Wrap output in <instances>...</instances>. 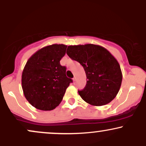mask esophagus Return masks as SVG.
<instances>
[{
    "mask_svg": "<svg viewBox=\"0 0 146 146\" xmlns=\"http://www.w3.org/2000/svg\"><path fill=\"white\" fill-rule=\"evenodd\" d=\"M73 83L75 84V82H76V78H73Z\"/></svg>",
    "mask_w": 146,
    "mask_h": 146,
    "instance_id": "1",
    "label": "esophagus"
}]
</instances>
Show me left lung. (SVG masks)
I'll return each instance as SVG.
<instances>
[{
    "mask_svg": "<svg viewBox=\"0 0 146 146\" xmlns=\"http://www.w3.org/2000/svg\"><path fill=\"white\" fill-rule=\"evenodd\" d=\"M66 53L78 62L86 75V84L78 90L83 100L90 105L104 106L116 97L122 82L119 64L107 49L87 44L68 46Z\"/></svg>",
    "mask_w": 146,
    "mask_h": 146,
    "instance_id": "obj_1",
    "label": "left lung"
}]
</instances>
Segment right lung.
<instances>
[{
	"mask_svg": "<svg viewBox=\"0 0 146 146\" xmlns=\"http://www.w3.org/2000/svg\"><path fill=\"white\" fill-rule=\"evenodd\" d=\"M66 47V45L57 44L46 46L27 62L22 74V88L25 98L37 109H55L73 82L66 77V66L60 62Z\"/></svg>",
	"mask_w": 146,
	"mask_h": 146,
	"instance_id": "obj_1",
	"label": "right lung"
}]
</instances>
